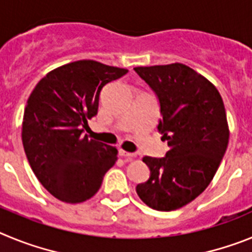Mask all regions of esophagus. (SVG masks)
I'll list each match as a JSON object with an SVG mask.
<instances>
[{
  "label": "esophagus",
  "mask_w": 252,
  "mask_h": 252,
  "mask_svg": "<svg viewBox=\"0 0 252 252\" xmlns=\"http://www.w3.org/2000/svg\"><path fill=\"white\" fill-rule=\"evenodd\" d=\"M119 154H120V155H121V157L127 158V159H132V158L136 157V154H135V153H127V151L121 150V149H120V150H119Z\"/></svg>",
  "instance_id": "1"
}]
</instances>
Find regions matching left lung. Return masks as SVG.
Segmentation results:
<instances>
[{
	"instance_id": "8db88e82",
	"label": "left lung",
	"mask_w": 252,
	"mask_h": 252,
	"mask_svg": "<svg viewBox=\"0 0 252 252\" xmlns=\"http://www.w3.org/2000/svg\"><path fill=\"white\" fill-rule=\"evenodd\" d=\"M159 102L158 130L168 141L165 157H145L150 169L136 186L142 202L157 211L186 206L208 187L228 145L223 101L217 88L184 64L133 69Z\"/></svg>"
}]
</instances>
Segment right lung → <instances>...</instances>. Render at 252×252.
Returning <instances> with one entry per match:
<instances>
[{
  "instance_id": "1",
  "label": "right lung",
  "mask_w": 252,
  "mask_h": 252,
  "mask_svg": "<svg viewBox=\"0 0 252 252\" xmlns=\"http://www.w3.org/2000/svg\"><path fill=\"white\" fill-rule=\"evenodd\" d=\"M127 72L78 60L48 73L29 97L22 145L34 174L59 201L90 199L115 165L117 149L91 140L83 128L98 112L103 87Z\"/></svg>"
}]
</instances>
